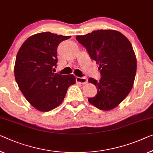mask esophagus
Instances as JSON below:
<instances>
[{
	"label": "esophagus",
	"mask_w": 153,
	"mask_h": 153,
	"mask_svg": "<svg viewBox=\"0 0 153 153\" xmlns=\"http://www.w3.org/2000/svg\"><path fill=\"white\" fill-rule=\"evenodd\" d=\"M76 82L77 83H79L82 84H86L87 83V79H86L85 77H76Z\"/></svg>",
	"instance_id": "1"
}]
</instances>
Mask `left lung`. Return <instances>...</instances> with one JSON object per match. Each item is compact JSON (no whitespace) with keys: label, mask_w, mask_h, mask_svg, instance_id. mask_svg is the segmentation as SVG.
I'll return each instance as SVG.
<instances>
[{"label":"left lung","mask_w":153,"mask_h":153,"mask_svg":"<svg viewBox=\"0 0 153 153\" xmlns=\"http://www.w3.org/2000/svg\"><path fill=\"white\" fill-rule=\"evenodd\" d=\"M92 60L100 65L102 77L88 82L96 86L97 94L88 102L102 111L115 108L131 92L137 71V59L126 36L113 29H100L86 35L76 36Z\"/></svg>","instance_id":"left-lung-1"}]
</instances>
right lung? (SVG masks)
<instances>
[{"label":"right lung","instance_id":"obj_1","mask_svg":"<svg viewBox=\"0 0 153 153\" xmlns=\"http://www.w3.org/2000/svg\"><path fill=\"white\" fill-rule=\"evenodd\" d=\"M70 38L51 32L34 34L25 41L17 53L16 81L29 103L41 112L60 105L68 88L76 84L73 74L62 76L52 72L58 62V45Z\"/></svg>","mask_w":153,"mask_h":153}]
</instances>
